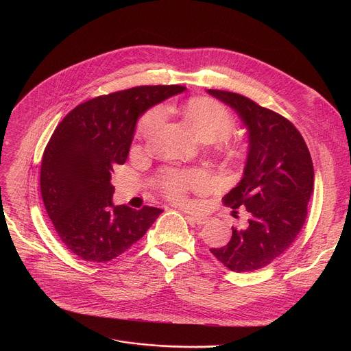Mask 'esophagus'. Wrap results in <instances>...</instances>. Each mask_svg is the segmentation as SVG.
Segmentation results:
<instances>
[{"instance_id":"34e87169","label":"esophagus","mask_w":351,"mask_h":351,"mask_svg":"<svg viewBox=\"0 0 351 351\" xmlns=\"http://www.w3.org/2000/svg\"><path fill=\"white\" fill-rule=\"evenodd\" d=\"M186 219L189 221V223H195V225H204L207 223V217L204 215H195V214H187L186 213Z\"/></svg>"}]
</instances>
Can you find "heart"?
Returning a JSON list of instances; mask_svg holds the SVG:
<instances>
[{
    "label": "heart",
    "mask_w": 351,
    "mask_h": 351,
    "mask_svg": "<svg viewBox=\"0 0 351 351\" xmlns=\"http://www.w3.org/2000/svg\"><path fill=\"white\" fill-rule=\"evenodd\" d=\"M182 111L193 126L197 136L204 141H214L226 137L234 121L225 106L211 98H191L182 107ZM167 119V108L158 106L149 110L140 122V132L144 136L153 134ZM210 184L207 173L203 171H168L161 179L164 191L173 199H183L189 190H204Z\"/></svg>",
    "instance_id": "1"
}]
</instances>
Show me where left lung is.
Listing matches in <instances>:
<instances>
[{"mask_svg": "<svg viewBox=\"0 0 351 351\" xmlns=\"http://www.w3.org/2000/svg\"><path fill=\"white\" fill-rule=\"evenodd\" d=\"M207 93L237 114L248 136L243 176L223 203L244 208L250 218L243 229L232 228L225 247L210 252L233 272L256 271L282 256L306 222L314 191L311 156L303 136L282 115L236 93Z\"/></svg>", "mask_w": 351, "mask_h": 351, "instance_id": "obj_1", "label": "left lung"}]
</instances>
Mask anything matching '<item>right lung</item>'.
<instances>
[{
    "instance_id": "right-lung-1",
    "label": "right lung",
    "mask_w": 351,
    "mask_h": 351,
    "mask_svg": "<svg viewBox=\"0 0 351 351\" xmlns=\"http://www.w3.org/2000/svg\"><path fill=\"white\" fill-rule=\"evenodd\" d=\"M183 86H138L99 95L72 110L54 130L41 161L40 189L56 232L90 263L119 257L162 210L114 206L115 165L126 162L138 118Z\"/></svg>"
}]
</instances>
